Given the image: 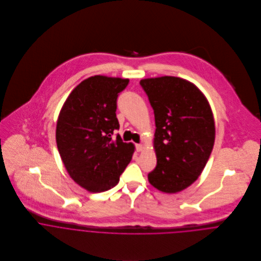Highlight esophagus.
Returning a JSON list of instances; mask_svg holds the SVG:
<instances>
[{"label":"esophagus","mask_w":261,"mask_h":261,"mask_svg":"<svg viewBox=\"0 0 261 261\" xmlns=\"http://www.w3.org/2000/svg\"><path fill=\"white\" fill-rule=\"evenodd\" d=\"M136 149H137L138 151H142L144 149V146L142 144H137L136 145Z\"/></svg>","instance_id":"34e87169"}]
</instances>
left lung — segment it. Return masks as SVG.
<instances>
[{"label":"left lung","instance_id":"1","mask_svg":"<svg viewBox=\"0 0 261 261\" xmlns=\"http://www.w3.org/2000/svg\"><path fill=\"white\" fill-rule=\"evenodd\" d=\"M140 84L154 113L156 166L148 175L155 189L174 194L192 185L204 170L215 141V123L202 91L186 79L162 76Z\"/></svg>","mask_w":261,"mask_h":261}]
</instances>
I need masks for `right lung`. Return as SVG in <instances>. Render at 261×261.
<instances>
[{
  "instance_id": "1",
  "label": "right lung",
  "mask_w": 261,
  "mask_h": 261,
  "mask_svg": "<svg viewBox=\"0 0 261 261\" xmlns=\"http://www.w3.org/2000/svg\"><path fill=\"white\" fill-rule=\"evenodd\" d=\"M128 79L91 76L80 82L65 100L56 125V143L72 180L92 193L108 191L119 181L135 146L120 136L116 99Z\"/></svg>"
}]
</instances>
